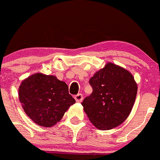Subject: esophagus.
Listing matches in <instances>:
<instances>
[{
  "label": "esophagus",
  "instance_id": "esophagus-1",
  "mask_svg": "<svg viewBox=\"0 0 160 160\" xmlns=\"http://www.w3.org/2000/svg\"><path fill=\"white\" fill-rule=\"evenodd\" d=\"M75 99L77 102H81L82 100H83V95L82 94H77V95H75Z\"/></svg>",
  "mask_w": 160,
  "mask_h": 160
}]
</instances>
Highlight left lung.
I'll return each instance as SVG.
<instances>
[{"label":"left lung","instance_id":"8db88e82","mask_svg":"<svg viewBox=\"0 0 160 160\" xmlns=\"http://www.w3.org/2000/svg\"><path fill=\"white\" fill-rule=\"evenodd\" d=\"M92 93L82 102L94 126L109 130L123 123L135 102L137 84L127 69L108 62L89 80Z\"/></svg>","mask_w":160,"mask_h":160}]
</instances>
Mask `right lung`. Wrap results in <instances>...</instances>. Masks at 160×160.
<instances>
[{
	"label": "right lung",
	"instance_id": "right-lung-1",
	"mask_svg": "<svg viewBox=\"0 0 160 160\" xmlns=\"http://www.w3.org/2000/svg\"><path fill=\"white\" fill-rule=\"evenodd\" d=\"M19 99L27 115L42 127H51L58 123L70 106L76 102L65 82L55 76L41 72L22 81Z\"/></svg>",
	"mask_w": 160,
	"mask_h": 160
}]
</instances>
